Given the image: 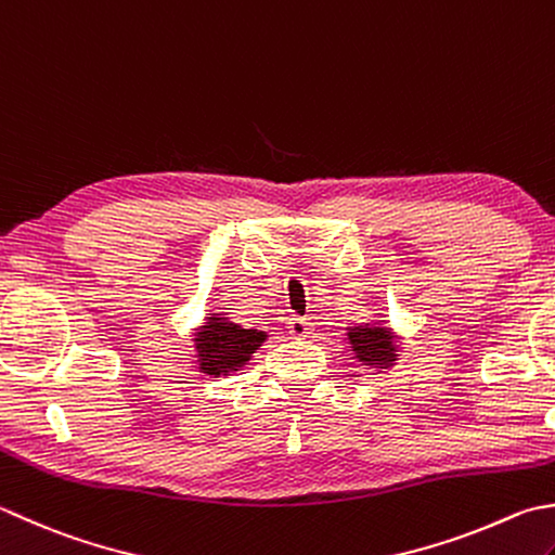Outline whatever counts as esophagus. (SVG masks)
Returning a JSON list of instances; mask_svg holds the SVG:
<instances>
[{
  "instance_id": "obj_1",
  "label": "esophagus",
  "mask_w": 555,
  "mask_h": 555,
  "mask_svg": "<svg viewBox=\"0 0 555 555\" xmlns=\"http://www.w3.org/2000/svg\"><path fill=\"white\" fill-rule=\"evenodd\" d=\"M288 332L293 336H308L312 332V322L308 318H296L293 314V318H288Z\"/></svg>"
}]
</instances>
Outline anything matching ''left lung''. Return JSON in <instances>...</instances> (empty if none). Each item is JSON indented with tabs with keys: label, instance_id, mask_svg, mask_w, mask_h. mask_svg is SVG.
<instances>
[{
	"label": "left lung",
	"instance_id": "8db88e82",
	"mask_svg": "<svg viewBox=\"0 0 555 555\" xmlns=\"http://www.w3.org/2000/svg\"><path fill=\"white\" fill-rule=\"evenodd\" d=\"M349 341L363 365H387L395 361L392 332L385 327H353L349 330Z\"/></svg>",
	"mask_w": 555,
	"mask_h": 555
}]
</instances>
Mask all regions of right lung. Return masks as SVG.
I'll return each mask as SVG.
<instances>
[{
  "mask_svg": "<svg viewBox=\"0 0 555 555\" xmlns=\"http://www.w3.org/2000/svg\"><path fill=\"white\" fill-rule=\"evenodd\" d=\"M264 339L267 334L259 330H245L225 318H209L194 344L202 371L206 375H225L243 367Z\"/></svg>",
  "mask_w": 555,
  "mask_h": 555,
  "instance_id": "1",
  "label": "right lung"
}]
</instances>
